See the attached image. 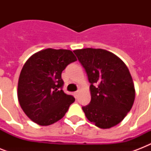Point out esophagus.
Masks as SVG:
<instances>
[{
    "mask_svg": "<svg viewBox=\"0 0 151 151\" xmlns=\"http://www.w3.org/2000/svg\"><path fill=\"white\" fill-rule=\"evenodd\" d=\"M80 91H81V89H78V91H77V92H74V96H75V97H78V94H79V92H80Z\"/></svg>",
    "mask_w": 151,
    "mask_h": 151,
    "instance_id": "1",
    "label": "esophagus"
}]
</instances>
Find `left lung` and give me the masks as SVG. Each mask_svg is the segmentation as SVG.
Instances as JSON below:
<instances>
[{
    "label": "left lung",
    "mask_w": 151,
    "mask_h": 151,
    "mask_svg": "<svg viewBox=\"0 0 151 151\" xmlns=\"http://www.w3.org/2000/svg\"><path fill=\"white\" fill-rule=\"evenodd\" d=\"M73 52L91 83V102L82 106L85 116L100 129L117 125L135 100V87L129 69L116 55L104 49L88 48Z\"/></svg>",
    "instance_id": "1"
}]
</instances>
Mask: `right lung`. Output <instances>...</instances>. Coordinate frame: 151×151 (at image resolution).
Returning <instances> with one entry per match:
<instances>
[{"instance_id":"right-lung-1","label":"right lung","mask_w":151,"mask_h":151,"mask_svg":"<svg viewBox=\"0 0 151 151\" xmlns=\"http://www.w3.org/2000/svg\"><path fill=\"white\" fill-rule=\"evenodd\" d=\"M77 58L70 50L47 48L27 59L18 82V99L29 119L49 125L64 117L75 99L63 91L62 72Z\"/></svg>"}]
</instances>
